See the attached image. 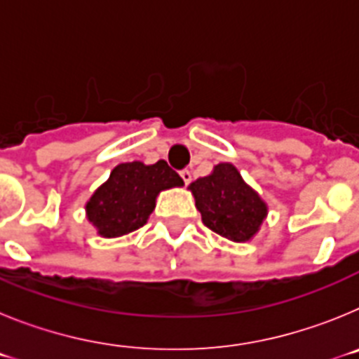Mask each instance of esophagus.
Returning a JSON list of instances; mask_svg holds the SVG:
<instances>
[{
  "label": "esophagus",
  "mask_w": 359,
  "mask_h": 359,
  "mask_svg": "<svg viewBox=\"0 0 359 359\" xmlns=\"http://www.w3.org/2000/svg\"><path fill=\"white\" fill-rule=\"evenodd\" d=\"M180 176H182V180L185 182V185H189L190 180H192V172H190V170H187V169H183L182 172H180Z\"/></svg>",
  "instance_id": "obj_1"
}]
</instances>
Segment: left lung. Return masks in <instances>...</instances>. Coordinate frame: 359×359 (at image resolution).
I'll return each mask as SVG.
<instances>
[{
  "instance_id": "left-lung-1",
  "label": "left lung",
  "mask_w": 359,
  "mask_h": 359,
  "mask_svg": "<svg viewBox=\"0 0 359 359\" xmlns=\"http://www.w3.org/2000/svg\"><path fill=\"white\" fill-rule=\"evenodd\" d=\"M189 189L205 226L233 243L252 239L268 214L261 196L231 163L215 165L212 174L192 182Z\"/></svg>"
}]
</instances>
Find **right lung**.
I'll list each match as a JSON object with an SVG mask.
<instances>
[{
    "label": "right lung",
    "instance_id": "obj_1",
    "mask_svg": "<svg viewBox=\"0 0 359 359\" xmlns=\"http://www.w3.org/2000/svg\"><path fill=\"white\" fill-rule=\"evenodd\" d=\"M182 185L180 174L163 160L154 165L142 161L120 163L86 203V215L98 236H126L147 223L161 190Z\"/></svg>",
    "mask_w": 359,
    "mask_h": 359
}]
</instances>
